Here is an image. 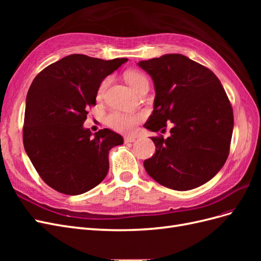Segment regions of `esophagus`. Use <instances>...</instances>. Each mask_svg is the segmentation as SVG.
<instances>
[{
  "instance_id": "esophagus-1",
  "label": "esophagus",
  "mask_w": 261,
  "mask_h": 261,
  "mask_svg": "<svg viewBox=\"0 0 261 261\" xmlns=\"http://www.w3.org/2000/svg\"><path fill=\"white\" fill-rule=\"evenodd\" d=\"M136 140V137H124V143L125 144H130Z\"/></svg>"
}]
</instances>
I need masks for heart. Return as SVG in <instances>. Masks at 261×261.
<instances>
[{
    "instance_id": "b5f03b06",
    "label": "heart",
    "mask_w": 261,
    "mask_h": 261,
    "mask_svg": "<svg viewBox=\"0 0 261 261\" xmlns=\"http://www.w3.org/2000/svg\"><path fill=\"white\" fill-rule=\"evenodd\" d=\"M124 80L136 92L148 88L149 81L145 73L139 69H127L124 73ZM110 84V78H105L97 88V98L102 99ZM143 113H124L114 111L107 116V124L112 129L122 134H133L136 130L137 125L144 121Z\"/></svg>"
}]
</instances>
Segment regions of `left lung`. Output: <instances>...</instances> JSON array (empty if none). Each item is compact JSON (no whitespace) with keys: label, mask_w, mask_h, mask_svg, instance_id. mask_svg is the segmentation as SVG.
<instances>
[{"label":"left lung","mask_w":261,"mask_h":261,"mask_svg":"<svg viewBox=\"0 0 261 261\" xmlns=\"http://www.w3.org/2000/svg\"><path fill=\"white\" fill-rule=\"evenodd\" d=\"M152 77L154 109L145 127L158 133L171 121V136L151 137L155 153L145 160L148 174L175 191L207 183L230 153L233 109L219 78L181 54L140 61Z\"/></svg>","instance_id":"obj_1"}]
</instances>
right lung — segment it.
Returning <instances> with one entry per match:
<instances>
[{"instance_id": "1", "label": "right lung", "mask_w": 261, "mask_h": 261, "mask_svg": "<svg viewBox=\"0 0 261 261\" xmlns=\"http://www.w3.org/2000/svg\"><path fill=\"white\" fill-rule=\"evenodd\" d=\"M127 59L105 61L72 54L42 69L27 93L22 141L46 185L65 195H81L108 174L109 151L123 138L108 128L91 135L83 127L96 106L97 88Z\"/></svg>"}]
</instances>
